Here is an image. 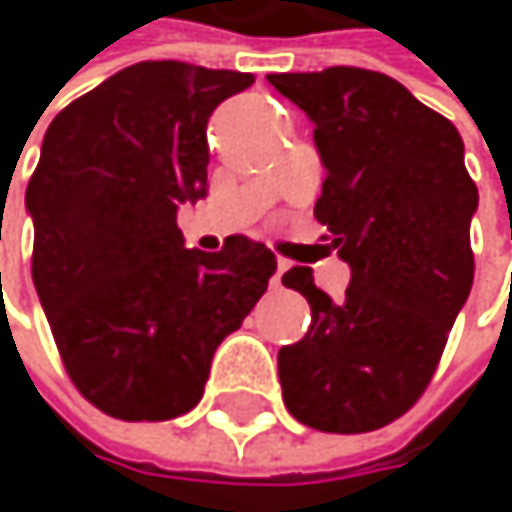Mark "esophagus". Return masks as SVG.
<instances>
[{
  "label": "esophagus",
  "instance_id": "1",
  "mask_svg": "<svg viewBox=\"0 0 512 512\" xmlns=\"http://www.w3.org/2000/svg\"><path fill=\"white\" fill-rule=\"evenodd\" d=\"M290 269V263L287 260H278V269H275V275H272V287H281V275Z\"/></svg>",
  "mask_w": 512,
  "mask_h": 512
}]
</instances>
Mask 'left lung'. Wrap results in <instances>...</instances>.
Returning a JSON list of instances; mask_svg holds the SVG:
<instances>
[{
  "label": "left lung",
  "instance_id": "8db88e82",
  "mask_svg": "<svg viewBox=\"0 0 512 512\" xmlns=\"http://www.w3.org/2000/svg\"><path fill=\"white\" fill-rule=\"evenodd\" d=\"M314 124L326 180L314 216L350 263L344 302L308 266L281 275L311 305V329L278 350L287 412L323 433H370L415 406L474 281L477 186L457 127L397 79L326 67L269 73Z\"/></svg>",
  "mask_w": 512,
  "mask_h": 512
}]
</instances>
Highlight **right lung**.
<instances>
[{"instance_id":"obj_1","label":"right lung","mask_w":512,"mask_h":512,"mask_svg":"<svg viewBox=\"0 0 512 512\" xmlns=\"http://www.w3.org/2000/svg\"><path fill=\"white\" fill-rule=\"evenodd\" d=\"M255 82L139 61L52 118L26 189L32 278L64 370L121 421L189 412L216 347L266 293L275 255L249 237L183 246L177 207L207 195V121Z\"/></svg>"}]
</instances>
